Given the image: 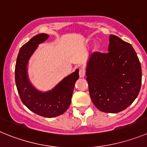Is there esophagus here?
Masks as SVG:
<instances>
[{
    "label": "esophagus",
    "instance_id": "1",
    "mask_svg": "<svg viewBox=\"0 0 147 147\" xmlns=\"http://www.w3.org/2000/svg\"><path fill=\"white\" fill-rule=\"evenodd\" d=\"M79 75H80V78H84L85 75H86V72H85L84 69H80V71H79Z\"/></svg>",
    "mask_w": 147,
    "mask_h": 147
}]
</instances>
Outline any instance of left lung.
I'll return each instance as SVG.
<instances>
[{"label":"left lung","instance_id":"left-lung-1","mask_svg":"<svg viewBox=\"0 0 147 147\" xmlns=\"http://www.w3.org/2000/svg\"><path fill=\"white\" fill-rule=\"evenodd\" d=\"M108 53L94 52L86 67L90 96L100 111L117 113L134 102L142 85V67L130 43L110 35Z\"/></svg>","mask_w":147,"mask_h":147}]
</instances>
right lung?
I'll return each mask as SVG.
<instances>
[{"label": "right lung", "instance_id": "right-lung-1", "mask_svg": "<svg viewBox=\"0 0 147 147\" xmlns=\"http://www.w3.org/2000/svg\"><path fill=\"white\" fill-rule=\"evenodd\" d=\"M49 37L47 34H38L22 46L15 66V82L22 101L30 110L42 117H55L69 108L75 82L79 78V69L64 78L49 91L41 92L31 84L27 75L28 61L38 45Z\"/></svg>", "mask_w": 147, "mask_h": 147}]
</instances>
